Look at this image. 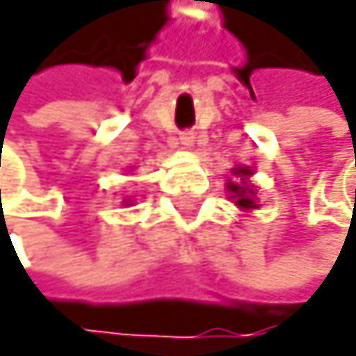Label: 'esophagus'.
<instances>
[{"mask_svg": "<svg viewBox=\"0 0 356 356\" xmlns=\"http://www.w3.org/2000/svg\"><path fill=\"white\" fill-rule=\"evenodd\" d=\"M179 143H181L184 147H193L195 136H193L191 131H181V133H179Z\"/></svg>", "mask_w": 356, "mask_h": 356, "instance_id": "34e87169", "label": "esophagus"}]
</instances>
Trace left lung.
I'll return each mask as SVG.
<instances>
[{
  "label": "left lung",
  "mask_w": 356,
  "mask_h": 356,
  "mask_svg": "<svg viewBox=\"0 0 356 356\" xmlns=\"http://www.w3.org/2000/svg\"><path fill=\"white\" fill-rule=\"evenodd\" d=\"M234 175H239L241 179H246L248 175H251V170H244V168H239V170H234ZM227 188L232 191V197H237V204L239 207H244V209H253L255 207V202H253V191L246 186V181H241V184H227Z\"/></svg>",
  "instance_id": "left-lung-1"
}]
</instances>
